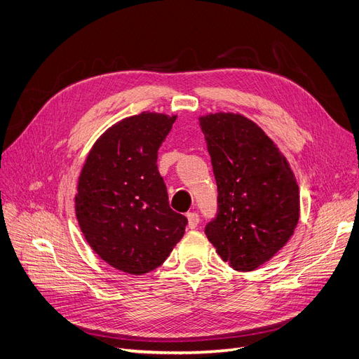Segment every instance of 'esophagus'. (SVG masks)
I'll return each instance as SVG.
<instances>
[{
    "label": "esophagus",
    "mask_w": 359,
    "mask_h": 359,
    "mask_svg": "<svg viewBox=\"0 0 359 359\" xmlns=\"http://www.w3.org/2000/svg\"><path fill=\"white\" fill-rule=\"evenodd\" d=\"M187 219H189V226L191 229L196 228L198 225V222H200V218H198V215L196 212H189L187 213Z\"/></svg>",
    "instance_id": "1"
}]
</instances>
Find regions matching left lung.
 <instances>
[{
    "label": "left lung",
    "instance_id": "obj_1",
    "mask_svg": "<svg viewBox=\"0 0 359 359\" xmlns=\"http://www.w3.org/2000/svg\"><path fill=\"white\" fill-rule=\"evenodd\" d=\"M198 122L218 185V213L205 233L229 266L253 271L293 236L299 185L287 159L253 121L219 111Z\"/></svg>",
    "mask_w": 359,
    "mask_h": 359
}]
</instances>
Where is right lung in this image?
Segmentation results:
<instances>
[{
	"label": "right lung",
	"mask_w": 359,
	"mask_h": 359,
	"mask_svg": "<svg viewBox=\"0 0 359 359\" xmlns=\"http://www.w3.org/2000/svg\"><path fill=\"white\" fill-rule=\"evenodd\" d=\"M177 116L142 111L114 123L83 163L76 218L91 249L110 266L141 276L161 266L187 218L169 208L157 150Z\"/></svg>",
	"instance_id": "add662e5"
}]
</instances>
